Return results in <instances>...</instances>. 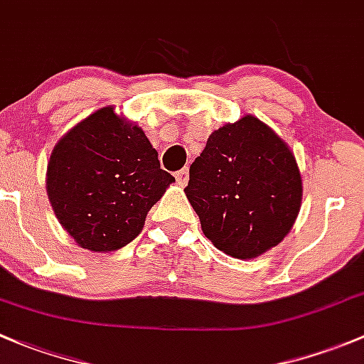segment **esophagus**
I'll return each instance as SVG.
<instances>
[{"label": "esophagus", "mask_w": 364, "mask_h": 364, "mask_svg": "<svg viewBox=\"0 0 364 364\" xmlns=\"http://www.w3.org/2000/svg\"><path fill=\"white\" fill-rule=\"evenodd\" d=\"M175 178H177L178 183L186 186L187 181H189V170H187V168H182V170H178L177 173H175Z\"/></svg>", "instance_id": "1"}]
</instances>
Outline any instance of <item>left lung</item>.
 <instances>
[{"label": "left lung", "instance_id": "8db88e82", "mask_svg": "<svg viewBox=\"0 0 364 364\" xmlns=\"http://www.w3.org/2000/svg\"><path fill=\"white\" fill-rule=\"evenodd\" d=\"M183 191L205 237L228 256L249 259L279 245L293 228L301 175L289 147L245 115L210 134Z\"/></svg>", "mask_w": 364, "mask_h": 364}]
</instances>
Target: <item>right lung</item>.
<instances>
[{
    "instance_id": "obj_1",
    "label": "right lung",
    "mask_w": 364,
    "mask_h": 364,
    "mask_svg": "<svg viewBox=\"0 0 364 364\" xmlns=\"http://www.w3.org/2000/svg\"><path fill=\"white\" fill-rule=\"evenodd\" d=\"M138 126L105 107L68 131L50 154L47 193L59 223L80 247L121 249L173 182Z\"/></svg>"
}]
</instances>
